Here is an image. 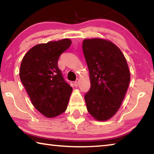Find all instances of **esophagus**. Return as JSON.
I'll list each match as a JSON object with an SVG mask.
<instances>
[{
	"instance_id": "1",
	"label": "esophagus",
	"mask_w": 154,
	"mask_h": 154,
	"mask_svg": "<svg viewBox=\"0 0 154 154\" xmlns=\"http://www.w3.org/2000/svg\"><path fill=\"white\" fill-rule=\"evenodd\" d=\"M79 80L77 79H76V81H75L74 85H75V87H77L78 85H79Z\"/></svg>"
}]
</instances>
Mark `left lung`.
Segmentation results:
<instances>
[{"mask_svg":"<svg viewBox=\"0 0 154 154\" xmlns=\"http://www.w3.org/2000/svg\"><path fill=\"white\" fill-rule=\"evenodd\" d=\"M82 48L91 83L84 96L87 109L97 120H107L118 111L128 88L126 60L118 47L102 38L85 39Z\"/></svg>","mask_w":154,"mask_h":154,"instance_id":"obj_1","label":"left lung"}]
</instances>
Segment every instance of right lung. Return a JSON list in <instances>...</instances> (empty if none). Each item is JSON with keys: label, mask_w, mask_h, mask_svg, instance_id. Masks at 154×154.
<instances>
[{"label": "right lung", "mask_w": 154, "mask_h": 154, "mask_svg": "<svg viewBox=\"0 0 154 154\" xmlns=\"http://www.w3.org/2000/svg\"><path fill=\"white\" fill-rule=\"evenodd\" d=\"M71 45L64 38L36 45L22 59L20 77L34 106L47 118L66 111L72 88L58 66L61 54Z\"/></svg>", "instance_id": "1"}]
</instances>
